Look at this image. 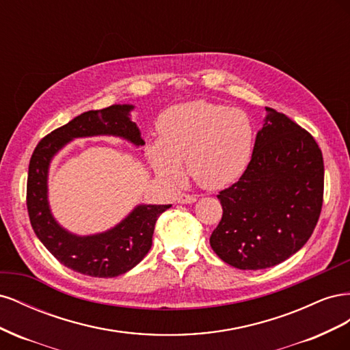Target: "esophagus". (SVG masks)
Instances as JSON below:
<instances>
[{
  "label": "esophagus",
  "mask_w": 350,
  "mask_h": 350,
  "mask_svg": "<svg viewBox=\"0 0 350 350\" xmlns=\"http://www.w3.org/2000/svg\"><path fill=\"white\" fill-rule=\"evenodd\" d=\"M176 200H178L179 204H193V203H196V201H197V197L196 196H189V194H179L176 197Z\"/></svg>",
  "instance_id": "34e87169"
}]
</instances>
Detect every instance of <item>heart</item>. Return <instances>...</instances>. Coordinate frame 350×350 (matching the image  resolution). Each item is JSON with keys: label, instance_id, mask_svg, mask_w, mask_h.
Returning <instances> with one entry per match:
<instances>
[{"label": "heart", "instance_id": "obj_1", "mask_svg": "<svg viewBox=\"0 0 350 350\" xmlns=\"http://www.w3.org/2000/svg\"><path fill=\"white\" fill-rule=\"evenodd\" d=\"M159 140L146 146L153 171L178 184L188 174L206 189H221L245 174L254 150V125L241 109L194 100L166 109L157 121Z\"/></svg>", "mask_w": 350, "mask_h": 350}]
</instances>
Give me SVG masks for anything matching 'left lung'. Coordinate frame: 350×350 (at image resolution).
Listing matches in <instances>:
<instances>
[{
	"label": "left lung",
	"instance_id": "8db88e82",
	"mask_svg": "<svg viewBox=\"0 0 350 350\" xmlns=\"http://www.w3.org/2000/svg\"><path fill=\"white\" fill-rule=\"evenodd\" d=\"M266 112L245 174L217 196L224 215L210 237L219 258L241 270L278 266L298 252L323 206L319 144L284 113Z\"/></svg>",
	"mask_w": 350,
	"mask_h": 350
}]
</instances>
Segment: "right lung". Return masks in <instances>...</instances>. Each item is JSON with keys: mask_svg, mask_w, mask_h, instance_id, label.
I'll use <instances>...</instances> for the list:
<instances>
[{"mask_svg": "<svg viewBox=\"0 0 350 350\" xmlns=\"http://www.w3.org/2000/svg\"><path fill=\"white\" fill-rule=\"evenodd\" d=\"M133 109L134 105H112L76 116L44 137L29 163L27 211L31 228L61 264L86 276L116 278L137 266L152 247L157 217L171 204H139L118 225L100 234H71L58 224L49 207V166L62 147L83 137L113 135L135 147L144 146L140 129L131 121Z\"/></svg>", "mask_w": 350, "mask_h": 350, "instance_id": "1", "label": "right lung"}]
</instances>
